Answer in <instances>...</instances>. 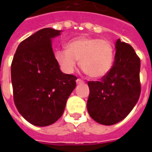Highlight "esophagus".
<instances>
[{
  "mask_svg": "<svg viewBox=\"0 0 152 152\" xmlns=\"http://www.w3.org/2000/svg\"><path fill=\"white\" fill-rule=\"evenodd\" d=\"M85 82L83 80L80 79V78H78V79L76 80V84H83V83Z\"/></svg>",
  "mask_w": 152,
  "mask_h": 152,
  "instance_id": "obj_1",
  "label": "esophagus"
}]
</instances>
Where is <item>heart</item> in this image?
<instances>
[{
  "instance_id": "obj_1",
  "label": "heart",
  "mask_w": 152,
  "mask_h": 152,
  "mask_svg": "<svg viewBox=\"0 0 152 152\" xmlns=\"http://www.w3.org/2000/svg\"><path fill=\"white\" fill-rule=\"evenodd\" d=\"M54 53L57 63L63 72L72 73L80 64L88 76L101 78L112 69L114 62V46L111 41L94 37H80Z\"/></svg>"
}]
</instances>
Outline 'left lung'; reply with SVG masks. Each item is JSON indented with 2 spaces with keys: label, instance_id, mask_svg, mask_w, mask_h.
Wrapping results in <instances>:
<instances>
[{
  "label": "left lung",
  "instance_id": "obj_1",
  "mask_svg": "<svg viewBox=\"0 0 152 152\" xmlns=\"http://www.w3.org/2000/svg\"><path fill=\"white\" fill-rule=\"evenodd\" d=\"M112 69L100 81H89L87 109L96 122L112 125L129 114L141 94L140 58L130 45L117 40Z\"/></svg>",
  "mask_w": 152,
  "mask_h": 152
}]
</instances>
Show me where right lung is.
Masks as SVG:
<instances>
[{"label": "right lung", "mask_w": 152, "mask_h": 152, "mask_svg": "<svg viewBox=\"0 0 152 152\" xmlns=\"http://www.w3.org/2000/svg\"><path fill=\"white\" fill-rule=\"evenodd\" d=\"M61 31L43 28L18 45L11 63L14 101L26 121L37 126L53 124L63 115L77 77L61 72L51 39Z\"/></svg>", "instance_id": "1"}]
</instances>
